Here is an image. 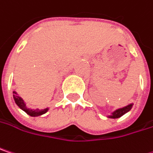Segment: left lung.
Wrapping results in <instances>:
<instances>
[{"label": "left lung", "mask_w": 153, "mask_h": 153, "mask_svg": "<svg viewBox=\"0 0 153 153\" xmlns=\"http://www.w3.org/2000/svg\"><path fill=\"white\" fill-rule=\"evenodd\" d=\"M132 106H133V103H131V104L127 105L123 108H118V109H116L115 111H113L111 113L110 116H108V118H119L121 117L122 116H123L124 114H126L127 112H129L131 109Z\"/></svg>", "instance_id": "left-lung-1"}]
</instances>
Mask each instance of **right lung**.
Wrapping results in <instances>:
<instances>
[{
	"mask_svg": "<svg viewBox=\"0 0 153 153\" xmlns=\"http://www.w3.org/2000/svg\"><path fill=\"white\" fill-rule=\"evenodd\" d=\"M13 97H14V100H15V102L16 103V105L22 109L24 112H26L29 116L30 117H38V116H41V115H44L45 114L47 111H48V108H45V109H39V108H36V109H31V108H27V106L25 104L24 101L22 99L21 97L17 94L16 92H13Z\"/></svg>",
	"mask_w": 153,
	"mask_h": 153,
	"instance_id": "right-lung-1",
	"label": "right lung"
}]
</instances>
